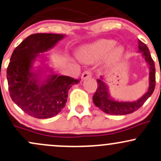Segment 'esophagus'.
<instances>
[{
	"label": "esophagus",
	"mask_w": 161,
	"mask_h": 161,
	"mask_svg": "<svg viewBox=\"0 0 161 161\" xmlns=\"http://www.w3.org/2000/svg\"><path fill=\"white\" fill-rule=\"evenodd\" d=\"M91 77H92V72H91L85 71L83 73H82L81 79H82V80L83 81V80H85V79H88V78H91Z\"/></svg>",
	"instance_id": "34e87169"
}]
</instances>
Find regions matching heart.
<instances>
[{
    "label": "heart",
    "mask_w": 161,
    "mask_h": 161,
    "mask_svg": "<svg viewBox=\"0 0 161 161\" xmlns=\"http://www.w3.org/2000/svg\"><path fill=\"white\" fill-rule=\"evenodd\" d=\"M116 41L111 39H101L93 43L85 46L81 49V56L88 62H95L108 55L107 62L109 63L117 61L125 52L123 46H116Z\"/></svg>",
    "instance_id": "b5f03b06"
}]
</instances>
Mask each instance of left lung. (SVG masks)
<instances>
[{"instance_id": "1", "label": "left lung", "mask_w": 161, "mask_h": 161, "mask_svg": "<svg viewBox=\"0 0 161 161\" xmlns=\"http://www.w3.org/2000/svg\"><path fill=\"white\" fill-rule=\"evenodd\" d=\"M138 53H141L149 68V87L147 91L139 99L133 102H120L111 96L108 87L105 83L103 76L97 79L98 88L93 95V102L102 112L113 115H124L130 114L144 105L147 99L152 95L155 89V65L146 44L138 40Z\"/></svg>"}]
</instances>
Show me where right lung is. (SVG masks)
Masks as SVG:
<instances>
[{
    "label": "right lung",
    "instance_id": "right-lung-1",
    "mask_svg": "<svg viewBox=\"0 0 161 161\" xmlns=\"http://www.w3.org/2000/svg\"><path fill=\"white\" fill-rule=\"evenodd\" d=\"M65 36L56 33L32 34L11 55L7 70L10 98L33 118L45 119L59 114L66 105L69 90L79 82L58 75L44 63L47 58L43 53L53 48ZM38 58L42 66L34 67L33 64Z\"/></svg>",
    "mask_w": 161,
    "mask_h": 161
}]
</instances>
